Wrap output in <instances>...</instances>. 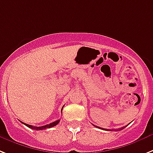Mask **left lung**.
Here are the masks:
<instances>
[{
    "label": "left lung",
    "instance_id": "left-lung-1",
    "mask_svg": "<svg viewBox=\"0 0 153 153\" xmlns=\"http://www.w3.org/2000/svg\"><path fill=\"white\" fill-rule=\"evenodd\" d=\"M93 125H94V124H93ZM94 126H96V125H94ZM96 127H97V126H96ZM127 126H125V127H123V128H120V129H118V130H122V129H124V128H126ZM99 128V127H98ZM102 129H103V130H107V131H109V129H104V128H102ZM118 130H115V131H118Z\"/></svg>",
    "mask_w": 153,
    "mask_h": 153
}]
</instances>
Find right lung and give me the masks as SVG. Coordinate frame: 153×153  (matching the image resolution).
<instances>
[{"label":"right lung","instance_id":"obj_1","mask_svg":"<svg viewBox=\"0 0 153 153\" xmlns=\"http://www.w3.org/2000/svg\"><path fill=\"white\" fill-rule=\"evenodd\" d=\"M62 112V111H61ZM60 122V120H56V121H54V122L53 123H51L50 124H47V125H44V126H42V127H34V126H32V125H30V124H25V123H23V124H25V126H27L28 128H32V129H33V130H36V131H39V130H44V129H47V128H52V127H54L56 126L58 123Z\"/></svg>","mask_w":153,"mask_h":153}]
</instances>
